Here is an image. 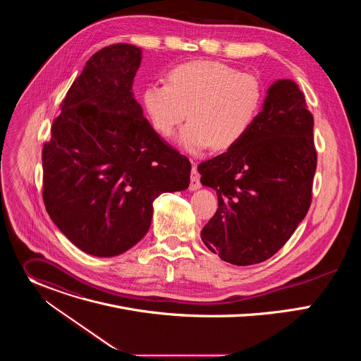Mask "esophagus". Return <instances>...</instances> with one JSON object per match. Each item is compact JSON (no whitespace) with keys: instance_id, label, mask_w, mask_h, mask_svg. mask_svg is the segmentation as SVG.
I'll return each mask as SVG.
<instances>
[{"instance_id":"esophagus-1","label":"esophagus","mask_w":361,"mask_h":361,"mask_svg":"<svg viewBox=\"0 0 361 361\" xmlns=\"http://www.w3.org/2000/svg\"><path fill=\"white\" fill-rule=\"evenodd\" d=\"M201 187V181H200V174L197 171V167L192 166V170H191V178H190V190L194 191V190H198Z\"/></svg>"}]
</instances>
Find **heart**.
Returning <instances> with one entry per match:
<instances>
[{
  "label": "heart",
  "instance_id": "1",
  "mask_svg": "<svg viewBox=\"0 0 361 361\" xmlns=\"http://www.w3.org/2000/svg\"><path fill=\"white\" fill-rule=\"evenodd\" d=\"M263 98L259 78L213 61L176 66L167 74V85L148 84L141 94L151 127L164 138L176 134L188 113L191 123L180 144L190 152L235 145L259 116Z\"/></svg>",
  "mask_w": 361,
  "mask_h": 361
}]
</instances>
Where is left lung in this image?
I'll return each instance as SVG.
<instances>
[{
    "mask_svg": "<svg viewBox=\"0 0 361 361\" xmlns=\"http://www.w3.org/2000/svg\"><path fill=\"white\" fill-rule=\"evenodd\" d=\"M313 126L297 84L279 80L248 133L198 166L202 185L219 197L201 240L221 260L235 266L263 263L302 221L317 167Z\"/></svg>",
    "mask_w": 361,
    "mask_h": 361,
    "instance_id": "1",
    "label": "left lung"
}]
</instances>
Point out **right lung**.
<instances>
[{
    "mask_svg": "<svg viewBox=\"0 0 361 361\" xmlns=\"http://www.w3.org/2000/svg\"><path fill=\"white\" fill-rule=\"evenodd\" d=\"M141 49L104 47L61 102L42 147L47 213L80 250L114 257L148 231L152 201L190 184L188 159L152 130L133 81Z\"/></svg>",
    "mask_w": 361,
    "mask_h": 361,
    "instance_id": "add662e5",
    "label": "right lung"
}]
</instances>
